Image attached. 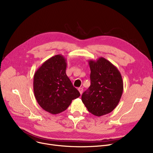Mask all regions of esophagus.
<instances>
[{"label":"esophagus","mask_w":153,"mask_h":153,"mask_svg":"<svg viewBox=\"0 0 153 153\" xmlns=\"http://www.w3.org/2000/svg\"><path fill=\"white\" fill-rule=\"evenodd\" d=\"M78 91H79V93L81 94H82V92H83V89L82 87H79V88H78Z\"/></svg>","instance_id":"obj_1"}]
</instances>
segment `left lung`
Listing matches in <instances>:
<instances>
[{"label": "left lung", "instance_id": "1", "mask_svg": "<svg viewBox=\"0 0 153 153\" xmlns=\"http://www.w3.org/2000/svg\"><path fill=\"white\" fill-rule=\"evenodd\" d=\"M91 85L82 95V101L90 113L97 117L113 111L122 97L123 82L120 71L104 58L89 60Z\"/></svg>", "mask_w": 153, "mask_h": 153}]
</instances>
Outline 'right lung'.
<instances>
[{
  "label": "right lung",
  "mask_w": 153,
  "mask_h": 153,
  "mask_svg": "<svg viewBox=\"0 0 153 153\" xmlns=\"http://www.w3.org/2000/svg\"><path fill=\"white\" fill-rule=\"evenodd\" d=\"M66 59L57 54L44 62L35 72L33 91L35 99L43 110L58 114L68 108L80 96L66 74Z\"/></svg>",
  "instance_id": "right-lung-1"
}]
</instances>
